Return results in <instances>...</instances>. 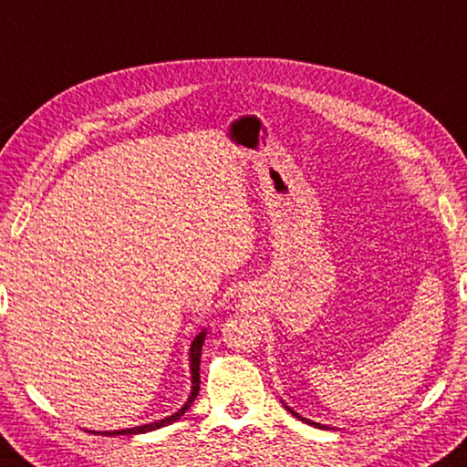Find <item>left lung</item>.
Instances as JSON below:
<instances>
[{
	"label": "left lung",
	"instance_id": "obj_1",
	"mask_svg": "<svg viewBox=\"0 0 467 467\" xmlns=\"http://www.w3.org/2000/svg\"><path fill=\"white\" fill-rule=\"evenodd\" d=\"M285 410H290V412L294 414V417H296V419H300V420H304V422H306V425H312V427H318V429H328V427H325V425H318V422H312V420H308V419H304V417H300V414H298V412H294V410L290 409V406H285Z\"/></svg>",
	"mask_w": 467,
	"mask_h": 467
}]
</instances>
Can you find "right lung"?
Segmentation results:
<instances>
[{
    "mask_svg": "<svg viewBox=\"0 0 467 467\" xmlns=\"http://www.w3.org/2000/svg\"><path fill=\"white\" fill-rule=\"evenodd\" d=\"M204 338H206V328L202 330V333L193 338V343L190 347V371H192V392L188 402H185L180 410L173 412L171 417L167 419H161L157 422H149V425H140V427H132V429H120V431H98L99 435H106V437H114V435H139V433H149V431H155L161 427H167L175 422L177 419L183 417V412L190 409L192 402L196 400V396L200 392V358H202V345H204ZM89 433H96V431H89Z\"/></svg>",
    "mask_w": 467,
    "mask_h": 467,
    "instance_id": "add662e5",
    "label": "right lung"
}]
</instances>
